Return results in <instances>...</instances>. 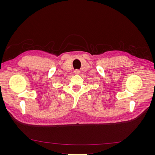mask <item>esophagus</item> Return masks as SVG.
Returning a JSON list of instances; mask_svg holds the SVG:
<instances>
[{
	"label": "esophagus",
	"instance_id": "obj_1",
	"mask_svg": "<svg viewBox=\"0 0 155 155\" xmlns=\"http://www.w3.org/2000/svg\"><path fill=\"white\" fill-rule=\"evenodd\" d=\"M74 73L76 74H79V70H75V71H74Z\"/></svg>",
	"mask_w": 155,
	"mask_h": 155
}]
</instances>
